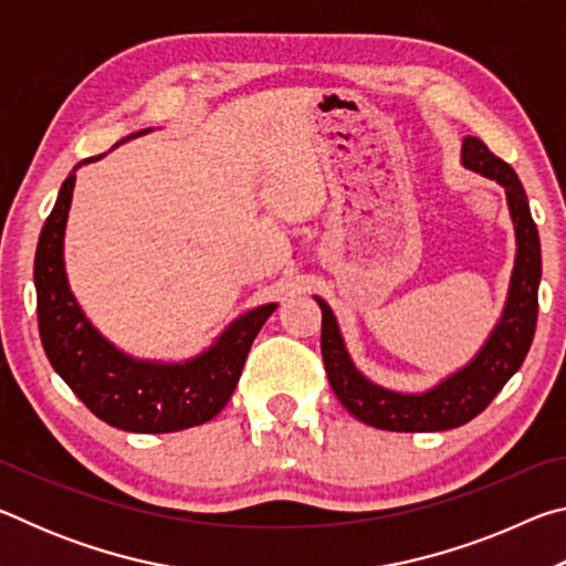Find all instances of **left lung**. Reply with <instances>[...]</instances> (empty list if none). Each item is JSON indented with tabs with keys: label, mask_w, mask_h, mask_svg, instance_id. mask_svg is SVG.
<instances>
[{
	"label": "left lung",
	"mask_w": 566,
	"mask_h": 566,
	"mask_svg": "<svg viewBox=\"0 0 566 566\" xmlns=\"http://www.w3.org/2000/svg\"><path fill=\"white\" fill-rule=\"evenodd\" d=\"M462 165L500 181L506 191L516 232V262L504 314L482 352L464 369L424 395H399L371 385L352 364L337 319L327 302L317 296L322 306V359L329 385L344 409L369 427L389 429V432H444L462 427L490 407V401L522 367L532 347L536 312H539L536 294L542 280V252L524 187L516 171L504 159L492 155L490 147L476 137L464 139Z\"/></svg>",
	"instance_id": "8db88e82"
}]
</instances>
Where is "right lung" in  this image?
I'll use <instances>...</instances> for the list:
<instances>
[{"instance_id":"obj_1","label":"right lung","mask_w":566,"mask_h":566,"mask_svg":"<svg viewBox=\"0 0 566 566\" xmlns=\"http://www.w3.org/2000/svg\"><path fill=\"white\" fill-rule=\"evenodd\" d=\"M94 159L99 157L87 161ZM72 189L74 171L46 217L34 256L36 319L46 359L84 407L109 427L161 434L205 424L232 397L249 347L276 304L247 312L214 347L191 361L151 364L127 357L92 327L66 284L62 244Z\"/></svg>"}]
</instances>
